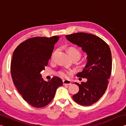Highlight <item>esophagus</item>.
<instances>
[{
	"label": "esophagus",
	"instance_id": "obj_1",
	"mask_svg": "<svg viewBox=\"0 0 126 126\" xmlns=\"http://www.w3.org/2000/svg\"><path fill=\"white\" fill-rule=\"evenodd\" d=\"M63 85H66V86H69V85H71L72 83L71 81L69 80H63Z\"/></svg>",
	"mask_w": 126,
	"mask_h": 126
}]
</instances>
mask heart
Segmentation results:
<instances>
[{
	"mask_svg": "<svg viewBox=\"0 0 126 126\" xmlns=\"http://www.w3.org/2000/svg\"><path fill=\"white\" fill-rule=\"evenodd\" d=\"M56 52L57 51H55L52 55V57H51V59H53V58H54V55ZM68 53L69 54V57H71V58H75L79 60L81 57V53L80 51L78 49H77L75 47H69L68 49ZM59 74L62 77H67L68 76V73L66 71H61L59 72Z\"/></svg>",
	"mask_w": 126,
	"mask_h": 126,
	"instance_id": "1",
	"label": "heart"
}]
</instances>
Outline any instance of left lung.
<instances>
[{"mask_svg": "<svg viewBox=\"0 0 126 126\" xmlns=\"http://www.w3.org/2000/svg\"><path fill=\"white\" fill-rule=\"evenodd\" d=\"M67 39L86 53L87 63L77 77L87 79L79 86L73 99L82 106H90L101 98L107 87L112 71V55L109 46L101 38L92 34L76 33L65 36Z\"/></svg>", "mask_w": 126, "mask_h": 126, "instance_id": "1", "label": "left lung"}]
</instances>
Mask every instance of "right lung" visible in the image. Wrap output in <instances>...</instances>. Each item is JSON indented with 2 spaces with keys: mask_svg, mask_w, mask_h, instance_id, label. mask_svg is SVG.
<instances>
[{
  "mask_svg": "<svg viewBox=\"0 0 126 126\" xmlns=\"http://www.w3.org/2000/svg\"><path fill=\"white\" fill-rule=\"evenodd\" d=\"M59 36L35 37L20 44L12 57L10 71L13 80L23 99L36 108L46 106L54 97L61 79L54 77L45 81L40 74L48 65Z\"/></svg>",
  "mask_w": 126,
  "mask_h": 126,
  "instance_id": "obj_1",
  "label": "right lung"
}]
</instances>
